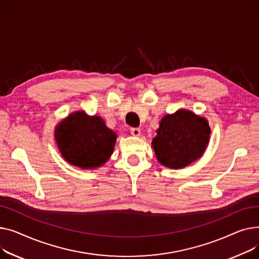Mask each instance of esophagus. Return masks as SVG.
I'll list each match as a JSON object with an SVG mask.
<instances>
[{
    "mask_svg": "<svg viewBox=\"0 0 259 259\" xmlns=\"http://www.w3.org/2000/svg\"><path fill=\"white\" fill-rule=\"evenodd\" d=\"M131 134L135 137H139L141 134V131L138 127H133V128H131Z\"/></svg>",
    "mask_w": 259,
    "mask_h": 259,
    "instance_id": "34e87169",
    "label": "esophagus"
}]
</instances>
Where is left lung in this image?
<instances>
[{
    "label": "left lung",
    "mask_w": 259,
    "mask_h": 259,
    "mask_svg": "<svg viewBox=\"0 0 259 259\" xmlns=\"http://www.w3.org/2000/svg\"><path fill=\"white\" fill-rule=\"evenodd\" d=\"M151 147L160 164L181 169L200 159L209 144L211 128L205 117L180 109L165 115Z\"/></svg>",
    "instance_id": "obj_1"
}]
</instances>
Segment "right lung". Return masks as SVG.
Masks as SVG:
<instances>
[{
    "label": "right lung",
    "mask_w": 259,
    "mask_h": 259,
    "mask_svg": "<svg viewBox=\"0 0 259 259\" xmlns=\"http://www.w3.org/2000/svg\"><path fill=\"white\" fill-rule=\"evenodd\" d=\"M55 141L62 157L81 169H95L111 158L117 134L99 116L76 111L55 126Z\"/></svg>",
    "instance_id": "obj_1"
}]
</instances>
